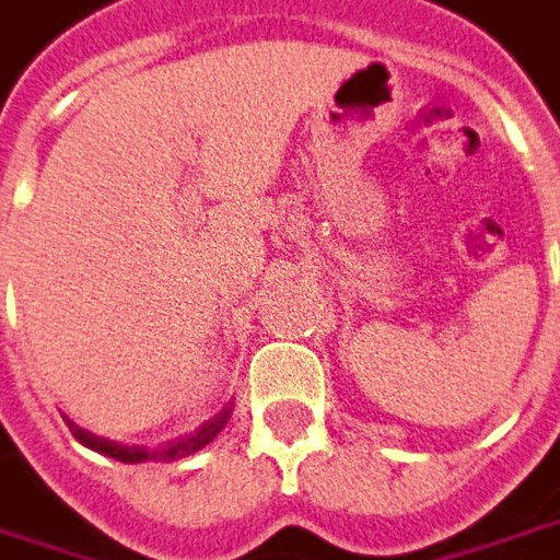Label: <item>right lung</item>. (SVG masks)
Wrapping results in <instances>:
<instances>
[{"instance_id": "right-lung-1", "label": "right lung", "mask_w": 560, "mask_h": 560, "mask_svg": "<svg viewBox=\"0 0 560 560\" xmlns=\"http://www.w3.org/2000/svg\"><path fill=\"white\" fill-rule=\"evenodd\" d=\"M230 418H233V409H226L224 416L218 418L214 424L209 428H202L197 436H190L185 443L172 445V448H163V452H139V448H120L115 443H105V440H96V436H90L84 430H78L69 424L72 430V436H75V443H81L90 452H96V455L108 457V460H115V464H124V467H144V464H158V467H172V464H182L185 457L199 455V452H206V448H212L221 436L230 428Z\"/></svg>"}]
</instances>
